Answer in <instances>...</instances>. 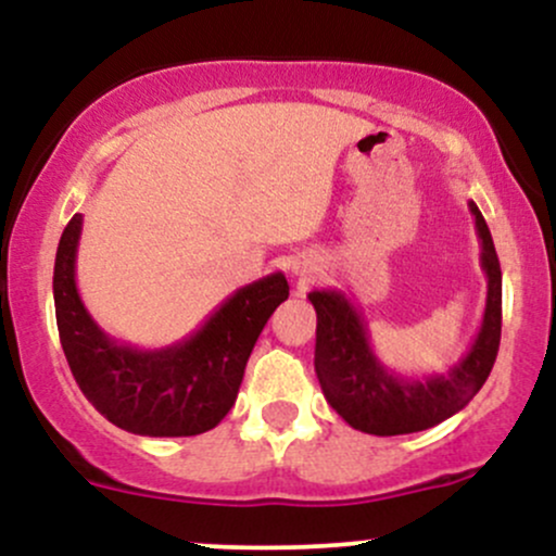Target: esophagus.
Masks as SVG:
<instances>
[{
	"mask_svg": "<svg viewBox=\"0 0 556 556\" xmlns=\"http://www.w3.org/2000/svg\"><path fill=\"white\" fill-rule=\"evenodd\" d=\"M314 269H316V258H311V256H300V258H295V264H292V271L303 279H308L311 274H314Z\"/></svg>",
	"mask_w": 556,
	"mask_h": 556,
	"instance_id": "1",
	"label": "esophagus"
}]
</instances>
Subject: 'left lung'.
<instances>
[{
    "label": "left lung",
    "instance_id": "left-lung-1",
    "mask_svg": "<svg viewBox=\"0 0 556 556\" xmlns=\"http://www.w3.org/2000/svg\"><path fill=\"white\" fill-rule=\"evenodd\" d=\"M486 271V308L473 344L446 374L405 379L376 358L361 311L340 290H314L316 376L324 397L353 429L376 437L426 431L460 413L489 379L502 337V269L481 212L468 201Z\"/></svg>",
    "mask_w": 556,
    "mask_h": 556
}]
</instances>
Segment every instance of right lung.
I'll return each mask as SVG.
<instances>
[{"label": "right lung", "mask_w": 556, "mask_h": 556, "mask_svg": "<svg viewBox=\"0 0 556 556\" xmlns=\"http://www.w3.org/2000/svg\"><path fill=\"white\" fill-rule=\"evenodd\" d=\"M83 216L60 238L54 261V311L60 342L80 392L119 429L140 437H195L214 429L238 400L245 363L282 300V271L240 287L193 334L143 350L106 334L83 305L75 258Z\"/></svg>", "instance_id": "right-lung-1"}]
</instances>
